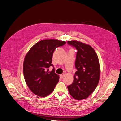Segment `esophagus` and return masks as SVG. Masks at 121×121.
Returning <instances> with one entry per match:
<instances>
[{
	"label": "esophagus",
	"mask_w": 121,
	"mask_h": 121,
	"mask_svg": "<svg viewBox=\"0 0 121 121\" xmlns=\"http://www.w3.org/2000/svg\"><path fill=\"white\" fill-rule=\"evenodd\" d=\"M64 76H65V74H61V75H60V77L61 78H64Z\"/></svg>",
	"instance_id": "34e87169"
}]
</instances>
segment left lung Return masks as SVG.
Returning <instances> with one entry per match:
<instances>
[{
	"label": "left lung",
	"mask_w": 121,
	"mask_h": 121,
	"mask_svg": "<svg viewBox=\"0 0 121 121\" xmlns=\"http://www.w3.org/2000/svg\"><path fill=\"white\" fill-rule=\"evenodd\" d=\"M67 43L77 50L74 80L67 87L73 98L80 100L88 98L95 90L100 78V65L98 56L90 45L76 40Z\"/></svg>",
	"instance_id": "left-lung-1"
}]
</instances>
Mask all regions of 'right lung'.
Wrapping results in <instances>:
<instances>
[{
    "label": "right lung",
    "mask_w": 121,
    "mask_h": 121,
    "mask_svg": "<svg viewBox=\"0 0 121 121\" xmlns=\"http://www.w3.org/2000/svg\"><path fill=\"white\" fill-rule=\"evenodd\" d=\"M66 42L46 39L34 44L26 54L23 62V71L25 80L30 90L36 95L46 97L52 92L59 81V76L54 67L48 68L52 64L54 51Z\"/></svg>",
    "instance_id": "obj_1"
}]
</instances>
